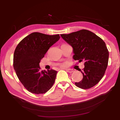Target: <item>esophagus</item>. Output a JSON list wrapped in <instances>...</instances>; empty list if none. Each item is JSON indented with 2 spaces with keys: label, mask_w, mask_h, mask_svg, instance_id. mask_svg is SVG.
I'll return each mask as SVG.
<instances>
[{
  "label": "esophagus",
  "mask_w": 120,
  "mask_h": 120,
  "mask_svg": "<svg viewBox=\"0 0 120 120\" xmlns=\"http://www.w3.org/2000/svg\"><path fill=\"white\" fill-rule=\"evenodd\" d=\"M66 71H67V72H69V73H71V72H74V70H71V69H67Z\"/></svg>",
  "instance_id": "34e87169"
}]
</instances>
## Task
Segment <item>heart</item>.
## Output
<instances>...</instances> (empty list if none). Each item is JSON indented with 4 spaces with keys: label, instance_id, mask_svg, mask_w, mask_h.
<instances>
[{
    "label": "heart",
    "instance_id": "b5f03b06",
    "mask_svg": "<svg viewBox=\"0 0 120 120\" xmlns=\"http://www.w3.org/2000/svg\"><path fill=\"white\" fill-rule=\"evenodd\" d=\"M67 64H68L67 62H64L62 64H61V67H66L67 66Z\"/></svg>",
    "mask_w": 120,
    "mask_h": 120
}]
</instances>
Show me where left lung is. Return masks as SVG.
<instances>
[{"label":"left lung","instance_id":"obj_1","mask_svg":"<svg viewBox=\"0 0 120 120\" xmlns=\"http://www.w3.org/2000/svg\"><path fill=\"white\" fill-rule=\"evenodd\" d=\"M60 35L73 48L74 59L84 62L85 68L79 70L82 79L75 82L76 86L84 89L94 87L104 76L108 66L109 52L104 41L92 32L84 29Z\"/></svg>","mask_w":120,"mask_h":120}]
</instances>
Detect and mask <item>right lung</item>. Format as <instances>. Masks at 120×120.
I'll return each instance as SVG.
<instances>
[{"instance_id":"right-lung-1","label":"right lung","mask_w":120,"mask_h":120,"mask_svg":"<svg viewBox=\"0 0 120 120\" xmlns=\"http://www.w3.org/2000/svg\"><path fill=\"white\" fill-rule=\"evenodd\" d=\"M59 34L50 35L34 32L24 38L16 46L13 67L18 78L28 91L44 94L52 87L57 71L41 70V60L53 44L59 40Z\"/></svg>"}]
</instances>
